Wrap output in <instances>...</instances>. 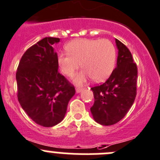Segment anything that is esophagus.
Wrapping results in <instances>:
<instances>
[{"label":"esophagus","mask_w":160,"mask_h":160,"mask_svg":"<svg viewBox=\"0 0 160 160\" xmlns=\"http://www.w3.org/2000/svg\"><path fill=\"white\" fill-rule=\"evenodd\" d=\"M83 88H76V92L77 93V94H79V93H80L81 92V91H83Z\"/></svg>","instance_id":"34e87169"}]
</instances>
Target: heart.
I'll return each instance as SVG.
<instances>
[{
    "mask_svg": "<svg viewBox=\"0 0 160 160\" xmlns=\"http://www.w3.org/2000/svg\"><path fill=\"white\" fill-rule=\"evenodd\" d=\"M68 53L58 55V64L65 75L72 77L80 66L83 68L73 78L81 85L92 77L101 82L112 72L116 61V49L108 39H77L66 45Z\"/></svg>",
    "mask_w": 160,
    "mask_h": 160,
    "instance_id": "heart-1",
    "label": "heart"
}]
</instances>
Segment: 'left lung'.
<instances>
[{
  "instance_id": "8db88e82",
  "label": "left lung",
  "mask_w": 160,
  "mask_h": 160,
  "mask_svg": "<svg viewBox=\"0 0 160 160\" xmlns=\"http://www.w3.org/2000/svg\"><path fill=\"white\" fill-rule=\"evenodd\" d=\"M118 49L116 66L108 80L91 88L94 103L91 114L98 123L110 126L121 120L132 106L137 91V66L129 49L115 39Z\"/></svg>"
}]
</instances>
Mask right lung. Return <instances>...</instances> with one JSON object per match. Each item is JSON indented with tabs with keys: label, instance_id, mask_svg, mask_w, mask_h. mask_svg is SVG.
Listing matches in <instances>:
<instances>
[{
	"label": "right lung",
	"instance_id": "1",
	"mask_svg": "<svg viewBox=\"0 0 160 160\" xmlns=\"http://www.w3.org/2000/svg\"><path fill=\"white\" fill-rule=\"evenodd\" d=\"M56 37H44L22 57L16 72L18 100L36 123L51 128L65 117L75 88L58 72Z\"/></svg>",
	"mask_w": 160,
	"mask_h": 160
}]
</instances>
